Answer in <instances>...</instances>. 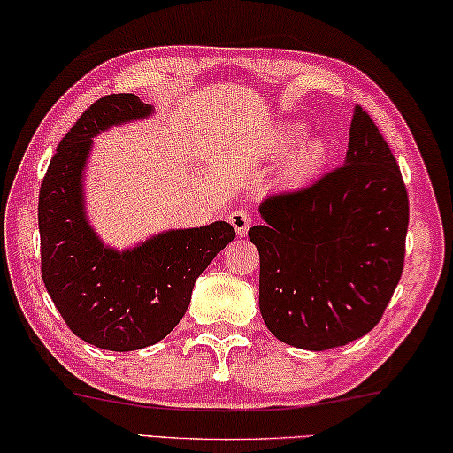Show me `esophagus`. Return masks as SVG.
<instances>
[{
  "label": "esophagus",
  "mask_w": 453,
  "mask_h": 453,
  "mask_svg": "<svg viewBox=\"0 0 453 453\" xmlns=\"http://www.w3.org/2000/svg\"><path fill=\"white\" fill-rule=\"evenodd\" d=\"M228 222H231L239 237H245L251 226V214L247 210H233V212H228Z\"/></svg>",
  "instance_id": "1"
}]
</instances>
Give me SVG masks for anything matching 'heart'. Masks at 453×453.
I'll return each mask as SVG.
<instances>
[{"label":"heart","mask_w":453,"mask_h":453,"mask_svg":"<svg viewBox=\"0 0 453 453\" xmlns=\"http://www.w3.org/2000/svg\"><path fill=\"white\" fill-rule=\"evenodd\" d=\"M305 135V127L301 123H288L282 126L274 135V150L287 152ZM327 154H330V144L324 138H309L303 140L295 152L290 154L287 163V177L293 181H301L318 173L326 165Z\"/></svg>","instance_id":"obj_1"}]
</instances>
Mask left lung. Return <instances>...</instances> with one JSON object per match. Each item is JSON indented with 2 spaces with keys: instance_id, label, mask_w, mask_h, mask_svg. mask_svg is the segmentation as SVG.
Instances as JSON below:
<instances>
[{
  "instance_id": "1",
  "label": "left lung",
  "mask_w": 453,
  "mask_h": 453,
  "mask_svg": "<svg viewBox=\"0 0 453 453\" xmlns=\"http://www.w3.org/2000/svg\"><path fill=\"white\" fill-rule=\"evenodd\" d=\"M259 214V311L278 340L330 350L380 324L404 268L408 191L367 111L352 115L344 165Z\"/></svg>"
}]
</instances>
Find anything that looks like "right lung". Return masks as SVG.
<instances>
[{"mask_svg":"<svg viewBox=\"0 0 453 453\" xmlns=\"http://www.w3.org/2000/svg\"><path fill=\"white\" fill-rule=\"evenodd\" d=\"M135 95L92 103L55 150L39 194L41 274L67 327L96 349L127 352L157 344L189 307L197 276L234 239L225 220L166 231L134 250L103 245L84 212L82 171L92 138L144 119Z\"/></svg>","mask_w":453,"mask_h":453,"instance_id":"right-lung-1","label":"right lung"}]
</instances>
